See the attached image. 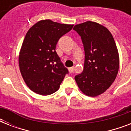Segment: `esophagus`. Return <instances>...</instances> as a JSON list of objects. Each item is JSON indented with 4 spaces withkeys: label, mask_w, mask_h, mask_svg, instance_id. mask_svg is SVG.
Listing matches in <instances>:
<instances>
[{
    "label": "esophagus",
    "mask_w": 131,
    "mask_h": 131,
    "mask_svg": "<svg viewBox=\"0 0 131 131\" xmlns=\"http://www.w3.org/2000/svg\"><path fill=\"white\" fill-rule=\"evenodd\" d=\"M73 70H74L73 67L69 68V73H73Z\"/></svg>",
    "instance_id": "34e87169"
}]
</instances>
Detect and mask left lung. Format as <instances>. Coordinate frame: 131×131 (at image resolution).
Masks as SVG:
<instances>
[{"label":"left lung","mask_w":131,"mask_h":131,"mask_svg":"<svg viewBox=\"0 0 131 131\" xmlns=\"http://www.w3.org/2000/svg\"><path fill=\"white\" fill-rule=\"evenodd\" d=\"M73 29L81 36L85 51L84 70L75 80L84 94L97 96L116 80L120 67L118 48L110 30L97 22L87 21Z\"/></svg>","instance_id":"8db88e82"}]
</instances>
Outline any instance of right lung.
I'll use <instances>...</instances> for the list:
<instances>
[{
  "instance_id": "obj_1",
  "label": "right lung",
  "mask_w": 131,
  "mask_h": 131,
  "mask_svg": "<svg viewBox=\"0 0 131 131\" xmlns=\"http://www.w3.org/2000/svg\"><path fill=\"white\" fill-rule=\"evenodd\" d=\"M73 26V24L42 19L28 30L18 61L24 82L34 92L49 95L59 89L68 70L60 60L56 45Z\"/></svg>"
}]
</instances>
